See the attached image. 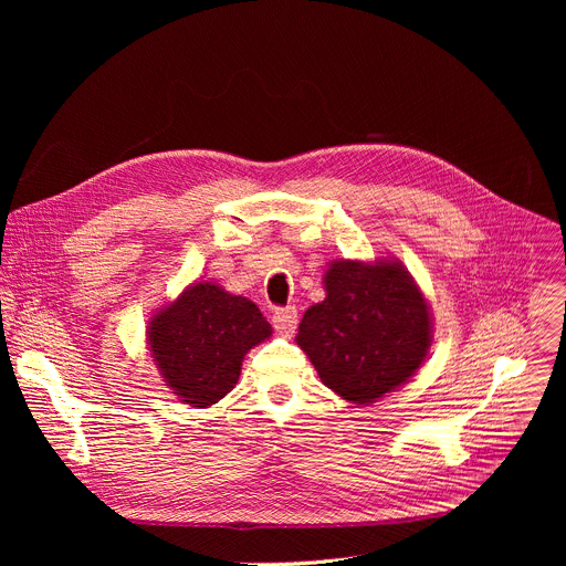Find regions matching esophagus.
Listing matches in <instances>:
<instances>
[{
    "instance_id": "obj_1",
    "label": "esophagus",
    "mask_w": 566,
    "mask_h": 566,
    "mask_svg": "<svg viewBox=\"0 0 566 566\" xmlns=\"http://www.w3.org/2000/svg\"><path fill=\"white\" fill-rule=\"evenodd\" d=\"M273 328L280 335H284V337L293 335L295 328H298V310H295V307H280V310H275V314H273Z\"/></svg>"
}]
</instances>
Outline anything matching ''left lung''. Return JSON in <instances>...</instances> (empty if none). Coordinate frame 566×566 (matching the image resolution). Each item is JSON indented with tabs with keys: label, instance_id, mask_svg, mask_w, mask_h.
Wrapping results in <instances>:
<instances>
[{
	"label": "left lung",
	"instance_id": "1",
	"mask_svg": "<svg viewBox=\"0 0 566 566\" xmlns=\"http://www.w3.org/2000/svg\"><path fill=\"white\" fill-rule=\"evenodd\" d=\"M325 301L312 305L298 328L323 385L358 406L403 385L427 358L431 316L399 261H335Z\"/></svg>",
	"mask_w": 566,
	"mask_h": 566
}]
</instances>
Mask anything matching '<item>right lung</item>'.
I'll use <instances>...</instances> for the list:
<instances>
[{
    "instance_id": "obj_1",
    "label": "right lung",
    "mask_w": 566,
    "mask_h": 566,
    "mask_svg": "<svg viewBox=\"0 0 566 566\" xmlns=\"http://www.w3.org/2000/svg\"><path fill=\"white\" fill-rule=\"evenodd\" d=\"M268 337L271 323L252 301L211 282L184 291L148 325V346L165 382L195 408L231 392L245 353Z\"/></svg>"
}]
</instances>
